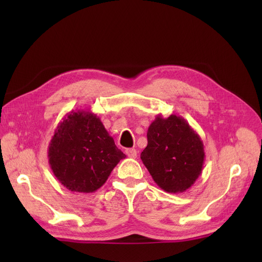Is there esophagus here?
Returning <instances> with one entry per match:
<instances>
[{
	"mask_svg": "<svg viewBox=\"0 0 262 262\" xmlns=\"http://www.w3.org/2000/svg\"><path fill=\"white\" fill-rule=\"evenodd\" d=\"M125 154L128 155V157H130V158H137V156H138L136 148H126Z\"/></svg>",
	"mask_w": 262,
	"mask_h": 262,
	"instance_id": "34e87169",
	"label": "esophagus"
}]
</instances>
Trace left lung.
Listing matches in <instances>:
<instances>
[{"label":"left lung","instance_id":"1","mask_svg":"<svg viewBox=\"0 0 262 262\" xmlns=\"http://www.w3.org/2000/svg\"><path fill=\"white\" fill-rule=\"evenodd\" d=\"M141 160L156 185L169 193L185 192L201 175L204 146L182 117L156 116L147 130Z\"/></svg>","mask_w":262,"mask_h":262}]
</instances>
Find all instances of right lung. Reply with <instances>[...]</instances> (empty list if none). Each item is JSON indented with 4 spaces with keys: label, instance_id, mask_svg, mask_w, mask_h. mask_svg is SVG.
Instances as JSON below:
<instances>
[{
    "label": "right lung",
    "instance_id": "add662e5",
    "mask_svg": "<svg viewBox=\"0 0 262 262\" xmlns=\"http://www.w3.org/2000/svg\"><path fill=\"white\" fill-rule=\"evenodd\" d=\"M54 176L74 192H95L123 158L100 119L91 112L72 110L58 124L48 147Z\"/></svg>",
    "mask_w": 262,
    "mask_h": 262
}]
</instances>
